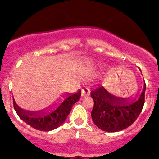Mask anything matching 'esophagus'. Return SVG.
<instances>
[{
	"mask_svg": "<svg viewBox=\"0 0 159 159\" xmlns=\"http://www.w3.org/2000/svg\"><path fill=\"white\" fill-rule=\"evenodd\" d=\"M89 88H84V89H82L81 91V97H87V96L89 95Z\"/></svg>",
	"mask_w": 159,
	"mask_h": 159,
	"instance_id": "obj_1",
	"label": "esophagus"
}]
</instances>
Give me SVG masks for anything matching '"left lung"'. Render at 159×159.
Segmentation results:
<instances>
[{
    "mask_svg": "<svg viewBox=\"0 0 159 159\" xmlns=\"http://www.w3.org/2000/svg\"><path fill=\"white\" fill-rule=\"evenodd\" d=\"M145 88L144 83L138 100H131L112 95L103 87L91 91L94 102L91 117L96 126L107 132H117L131 126L142 111Z\"/></svg>",
    "mask_w": 159,
    "mask_h": 159,
    "instance_id": "obj_1",
    "label": "left lung"
}]
</instances>
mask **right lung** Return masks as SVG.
Instances as JSON below:
<instances>
[{
  "label": "right lung",
  "mask_w": 159,
  "mask_h": 159,
  "mask_svg": "<svg viewBox=\"0 0 159 159\" xmlns=\"http://www.w3.org/2000/svg\"><path fill=\"white\" fill-rule=\"evenodd\" d=\"M81 91L76 93H66V98L56 108L45 111H28L21 109L13 99L14 108L18 117L31 128L42 131H49L59 128L64 123L70 113L72 107L80 100Z\"/></svg>",
  "instance_id": "1"
}]
</instances>
